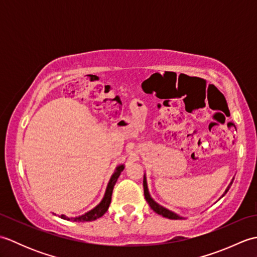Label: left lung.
I'll list each match as a JSON object with an SVG mask.
<instances>
[{
    "label": "left lung",
    "mask_w": 257,
    "mask_h": 257,
    "mask_svg": "<svg viewBox=\"0 0 257 257\" xmlns=\"http://www.w3.org/2000/svg\"><path fill=\"white\" fill-rule=\"evenodd\" d=\"M144 192H145V198H146L147 202H148V203H149L151 209L154 210L156 213H158V214H160L163 217H167V219H170V220H180V219H182V217H180L177 214H174L173 212L165 209V207L159 205L158 203H156V202L152 200V198H151L150 194H149L148 187H147L146 178L144 179ZM226 192H227V190H226Z\"/></svg>",
    "instance_id": "obj_1"
}]
</instances>
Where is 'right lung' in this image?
<instances>
[{
	"label": "right lung",
	"mask_w": 257,
	"mask_h": 257,
	"mask_svg": "<svg viewBox=\"0 0 257 257\" xmlns=\"http://www.w3.org/2000/svg\"><path fill=\"white\" fill-rule=\"evenodd\" d=\"M123 168H124L123 166L117 167L116 171H114V173L112 174V177L110 179V181H109V183H108L105 196H103L102 201L95 207V209H92L91 211L85 213L84 215H80V216H77V217H67V216H65V215L62 214L61 215L62 219L67 220V221H75V222H90V221H95L97 219H99V217H101L107 212L109 204H110L113 187L117 182L120 173H121V171L123 170Z\"/></svg>",
	"instance_id": "1"
}]
</instances>
